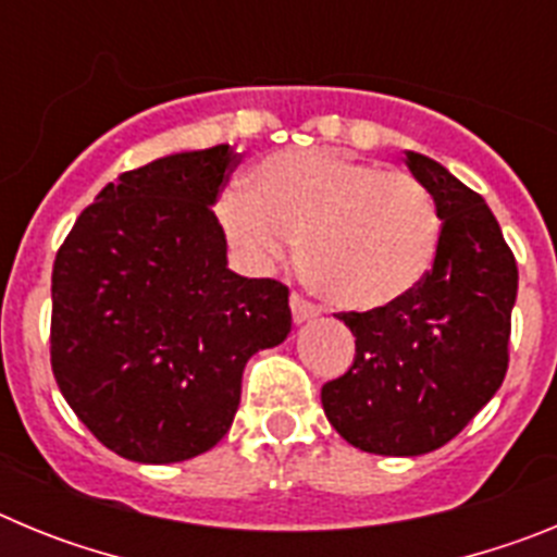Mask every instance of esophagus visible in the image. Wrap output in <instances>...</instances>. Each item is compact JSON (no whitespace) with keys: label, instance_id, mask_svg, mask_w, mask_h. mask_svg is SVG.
Returning a JSON list of instances; mask_svg holds the SVG:
<instances>
[{"label":"esophagus","instance_id":"obj_1","mask_svg":"<svg viewBox=\"0 0 557 557\" xmlns=\"http://www.w3.org/2000/svg\"><path fill=\"white\" fill-rule=\"evenodd\" d=\"M289 307H293V321L295 323H304V321H312L314 314L321 312V309L314 307L309 298H304L301 293H293L289 295Z\"/></svg>","mask_w":557,"mask_h":557}]
</instances>
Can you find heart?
I'll list each match as a JSON object with an SVG mask.
<instances>
[{"label":"heart","instance_id":"obj_1","mask_svg":"<svg viewBox=\"0 0 557 557\" xmlns=\"http://www.w3.org/2000/svg\"><path fill=\"white\" fill-rule=\"evenodd\" d=\"M228 243L282 262L304 236L312 282L346 309H382L424 282L441 243L435 200L407 172L329 150L275 152L220 200Z\"/></svg>","mask_w":557,"mask_h":557}]
</instances>
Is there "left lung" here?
Returning <instances> with one entry per match:
<instances>
[{
    "label": "left lung",
    "instance_id": "left-lung-1",
    "mask_svg": "<svg viewBox=\"0 0 557 557\" xmlns=\"http://www.w3.org/2000/svg\"><path fill=\"white\" fill-rule=\"evenodd\" d=\"M407 166L435 200V262L407 298L339 312L357 357L321 391L329 424L371 455L441 449L488 405L508 373L519 270L485 200L421 152Z\"/></svg>",
    "mask_w": 557,
    "mask_h": 557
}]
</instances>
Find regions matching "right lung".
Instances as JSON below:
<instances>
[{
  "label": "right lung",
  "mask_w": 557,
  "mask_h": 557,
  "mask_svg": "<svg viewBox=\"0 0 557 557\" xmlns=\"http://www.w3.org/2000/svg\"><path fill=\"white\" fill-rule=\"evenodd\" d=\"M228 145L122 172L58 248L49 362L106 449L136 462L198 457L228 432L245 362L293 329L289 287L225 268L211 206Z\"/></svg>",
  "instance_id": "add662e5"
}]
</instances>
